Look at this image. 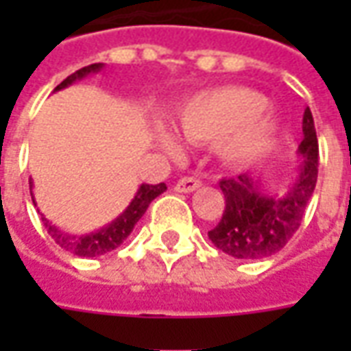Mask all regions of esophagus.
<instances>
[{
  "mask_svg": "<svg viewBox=\"0 0 351 351\" xmlns=\"http://www.w3.org/2000/svg\"><path fill=\"white\" fill-rule=\"evenodd\" d=\"M199 186H201V182H199L197 178H193V176H182L175 184V190L180 191V193H190V191L197 190Z\"/></svg>",
  "mask_w": 351,
  "mask_h": 351,
  "instance_id": "34e87169",
  "label": "esophagus"
}]
</instances>
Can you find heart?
I'll list each match as a JSON object with an SVG mask.
<instances>
[{
	"instance_id": "b5f03b06",
	"label": "heart",
	"mask_w": 351,
	"mask_h": 351,
	"mask_svg": "<svg viewBox=\"0 0 351 351\" xmlns=\"http://www.w3.org/2000/svg\"><path fill=\"white\" fill-rule=\"evenodd\" d=\"M267 99L250 88H216L195 95L178 112L176 128L191 143H216L226 165L243 167L269 152L276 137V122L267 112ZM169 152L178 145L163 138Z\"/></svg>"
}]
</instances>
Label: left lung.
<instances>
[{
	"label": "left lung",
	"mask_w": 351,
	"mask_h": 351,
	"mask_svg": "<svg viewBox=\"0 0 351 351\" xmlns=\"http://www.w3.org/2000/svg\"><path fill=\"white\" fill-rule=\"evenodd\" d=\"M302 156L299 175L282 197L265 195L259 180L248 175L221 178L226 210L218 226L208 231L213 244L237 259H261L280 252L295 235L314 193L319 165L316 128L310 108L302 114Z\"/></svg>",
	"instance_id": "obj_1"
}]
</instances>
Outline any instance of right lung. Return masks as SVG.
<instances>
[{
    "mask_svg": "<svg viewBox=\"0 0 351 351\" xmlns=\"http://www.w3.org/2000/svg\"><path fill=\"white\" fill-rule=\"evenodd\" d=\"M101 67H103V64H92L88 65V67H82L79 71H75L73 75H69V77H67L62 84H58L54 90L67 88L69 84H73L75 80L84 79L90 73L101 71ZM32 188H34V182H32V178H29V191H32ZM165 190H167V186L163 182L143 184V186L138 188L137 195H135L133 201L130 203V206H128L112 223H108L107 228L99 229V231H95V233H90V235H69V233L60 231L56 226H52L47 218H43V221H45V228L49 229V235L52 237V239L56 241V244H60L64 250L71 252V254L80 256V258H95V256H103V254H107V252H112L114 248H118V246L130 237V233L133 231V228H135V223L143 218V214L146 213L148 205H150L158 195H161Z\"/></svg>",
    "mask_w": 351,
    "mask_h": 351,
    "instance_id": "right-lung-1",
    "label": "right lung"
}]
</instances>
